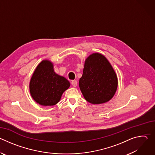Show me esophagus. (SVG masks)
<instances>
[{"mask_svg":"<svg viewBox=\"0 0 155 155\" xmlns=\"http://www.w3.org/2000/svg\"><path fill=\"white\" fill-rule=\"evenodd\" d=\"M71 84L74 87H76L77 86V81L76 80H73L71 81Z\"/></svg>","mask_w":155,"mask_h":155,"instance_id":"1","label":"esophagus"}]
</instances>
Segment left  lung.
I'll return each mask as SVG.
<instances>
[{
	"instance_id": "8db88e82",
	"label": "left lung",
	"mask_w": 155,
	"mask_h": 155,
	"mask_svg": "<svg viewBox=\"0 0 155 155\" xmlns=\"http://www.w3.org/2000/svg\"><path fill=\"white\" fill-rule=\"evenodd\" d=\"M79 87L85 100L93 104L107 102L114 96L118 87L117 76L103 54L94 53L86 59Z\"/></svg>"
}]
</instances>
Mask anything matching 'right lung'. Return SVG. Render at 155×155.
Wrapping results in <instances>:
<instances>
[{
	"instance_id": "right-lung-1",
	"label": "right lung",
	"mask_w": 155,
	"mask_h": 155,
	"mask_svg": "<svg viewBox=\"0 0 155 155\" xmlns=\"http://www.w3.org/2000/svg\"><path fill=\"white\" fill-rule=\"evenodd\" d=\"M70 82L54 71L53 62L41 61L35 69L29 83L33 99L42 106H53L61 100L63 93L70 87Z\"/></svg>"
}]
</instances>
